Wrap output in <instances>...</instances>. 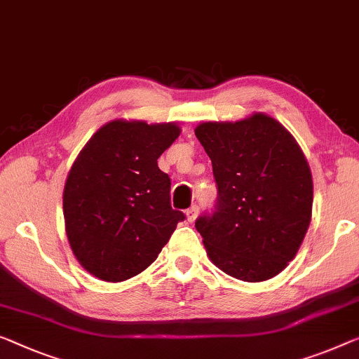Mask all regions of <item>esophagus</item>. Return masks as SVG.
<instances>
[{
  "label": "esophagus",
  "mask_w": 359,
  "mask_h": 359,
  "mask_svg": "<svg viewBox=\"0 0 359 359\" xmlns=\"http://www.w3.org/2000/svg\"><path fill=\"white\" fill-rule=\"evenodd\" d=\"M185 216H187V221H189L190 224H194L196 216H198V206H191L190 210H187Z\"/></svg>",
  "instance_id": "1"
}]
</instances>
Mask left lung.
I'll use <instances>...</instances> for the list:
<instances>
[{"label": "left lung", "mask_w": 359, "mask_h": 359, "mask_svg": "<svg viewBox=\"0 0 359 359\" xmlns=\"http://www.w3.org/2000/svg\"><path fill=\"white\" fill-rule=\"evenodd\" d=\"M195 135L211 158L217 210L195 224L208 258L227 276L263 282L295 258L313 214V175L279 121L253 112L210 121Z\"/></svg>", "instance_id": "8db88e82"}]
</instances>
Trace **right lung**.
I'll return each instance as SVG.
<instances>
[{
  "mask_svg": "<svg viewBox=\"0 0 359 359\" xmlns=\"http://www.w3.org/2000/svg\"><path fill=\"white\" fill-rule=\"evenodd\" d=\"M177 122H106L80 149L62 194L64 226L79 264L104 282L135 277L158 258L184 214L170 208L158 158Z\"/></svg>",
  "mask_w": 359,
  "mask_h": 359,
  "instance_id": "1",
  "label": "right lung"
}]
</instances>
